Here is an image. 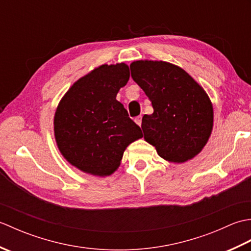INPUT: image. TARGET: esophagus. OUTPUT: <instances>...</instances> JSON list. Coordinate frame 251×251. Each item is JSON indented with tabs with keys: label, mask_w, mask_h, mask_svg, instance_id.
<instances>
[{
	"label": "esophagus",
	"mask_w": 251,
	"mask_h": 251,
	"mask_svg": "<svg viewBox=\"0 0 251 251\" xmlns=\"http://www.w3.org/2000/svg\"><path fill=\"white\" fill-rule=\"evenodd\" d=\"M135 122H136V124L137 125H139V126H141V122H142V116H137L136 119H135Z\"/></svg>",
	"instance_id": "34e87169"
}]
</instances>
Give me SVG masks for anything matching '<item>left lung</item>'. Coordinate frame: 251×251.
I'll return each mask as SVG.
<instances>
[{
  "label": "left lung",
  "instance_id": "left-lung-1",
  "mask_svg": "<svg viewBox=\"0 0 251 251\" xmlns=\"http://www.w3.org/2000/svg\"><path fill=\"white\" fill-rule=\"evenodd\" d=\"M130 71L154 110L142 117L145 140L169 163L195 157L214 127V108L204 88L182 68L167 61L137 60L130 63Z\"/></svg>",
  "mask_w": 251,
  "mask_h": 251
}]
</instances>
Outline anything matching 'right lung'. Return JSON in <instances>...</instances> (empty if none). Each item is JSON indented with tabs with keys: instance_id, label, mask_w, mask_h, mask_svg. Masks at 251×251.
Instances as JSON below:
<instances>
[{
	"instance_id": "obj_1",
	"label": "right lung",
	"mask_w": 251,
	"mask_h": 251,
	"mask_svg": "<svg viewBox=\"0 0 251 251\" xmlns=\"http://www.w3.org/2000/svg\"><path fill=\"white\" fill-rule=\"evenodd\" d=\"M129 74L124 62L101 65L78 78L58 103L54 116L57 147L69 164L85 174L112 175L126 148L142 138L140 127L116 100Z\"/></svg>"
}]
</instances>
